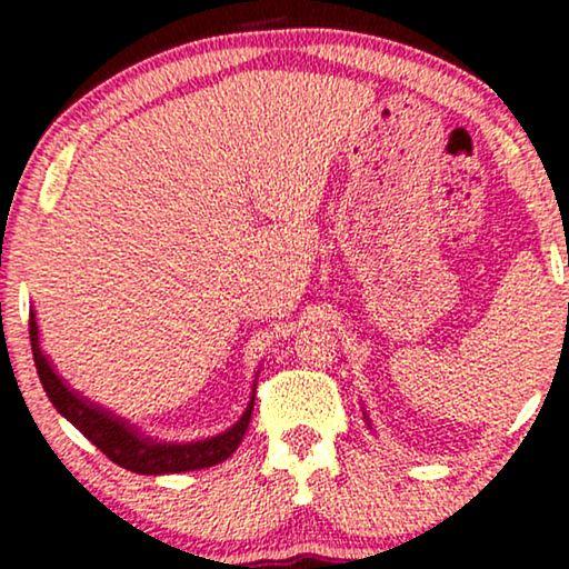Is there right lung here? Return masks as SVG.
Masks as SVG:
<instances>
[{
	"mask_svg": "<svg viewBox=\"0 0 569 569\" xmlns=\"http://www.w3.org/2000/svg\"><path fill=\"white\" fill-rule=\"evenodd\" d=\"M30 347H33V360L38 378H41L43 391L53 403V409L61 417H67L92 446L103 450L116 466L121 469L134 471V473H181V471H197L209 469V466L222 463L224 458L236 453V448L243 440L251 422L253 411V396L248 401V409L228 432L217 435V438H207L199 442H158L144 438L142 432H137L129 422H123L121 417H113L111 411L100 409L98 403H90L82 399L80 393H74L57 372H53L49 357L41 352L38 345V326L36 316L30 313Z\"/></svg>",
	"mask_w": 569,
	"mask_h": 569,
	"instance_id": "obj_1",
	"label": "right lung"
}]
</instances>
